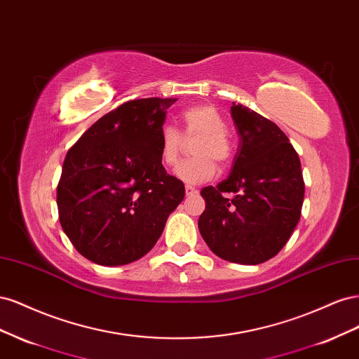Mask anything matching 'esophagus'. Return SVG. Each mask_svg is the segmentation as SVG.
Instances as JSON below:
<instances>
[{"label":"esophagus","instance_id":"1","mask_svg":"<svg viewBox=\"0 0 359 359\" xmlns=\"http://www.w3.org/2000/svg\"><path fill=\"white\" fill-rule=\"evenodd\" d=\"M196 193H198L196 189L191 187V186H186V194H187V196H193V194H196Z\"/></svg>","mask_w":359,"mask_h":359}]
</instances>
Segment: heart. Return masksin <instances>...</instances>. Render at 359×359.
<instances>
[{"label": "heart", "instance_id": "1", "mask_svg": "<svg viewBox=\"0 0 359 359\" xmlns=\"http://www.w3.org/2000/svg\"><path fill=\"white\" fill-rule=\"evenodd\" d=\"M182 133L187 140H194L191 153L194 157L178 165L175 175L187 184L210 181L219 165L231 158V144L226 136L223 115L211 104H193L181 112ZM184 137L177 128L165 126L160 132V157L166 166H173L184 148Z\"/></svg>", "mask_w": 359, "mask_h": 359}]
</instances>
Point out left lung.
Segmentation results:
<instances>
[{
	"mask_svg": "<svg viewBox=\"0 0 359 359\" xmlns=\"http://www.w3.org/2000/svg\"><path fill=\"white\" fill-rule=\"evenodd\" d=\"M240 136L229 177L203 187L199 232L211 252L233 264L274 257L295 229L304 201L301 161L277 124L232 103ZM231 194L232 198H227Z\"/></svg>",
	"mask_w": 359,
	"mask_h": 359,
	"instance_id": "left-lung-1",
	"label": "left lung"
}]
</instances>
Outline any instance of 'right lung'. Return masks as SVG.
I'll use <instances>...</instances> for the list:
<instances>
[{"label":"right lung","instance_id":"1","mask_svg":"<svg viewBox=\"0 0 359 359\" xmlns=\"http://www.w3.org/2000/svg\"><path fill=\"white\" fill-rule=\"evenodd\" d=\"M178 99L132 100L95 121L64 158L57 205L64 233L94 264L118 266L145 256L184 199L168 175L160 132Z\"/></svg>","mask_w":359,"mask_h":359}]
</instances>
